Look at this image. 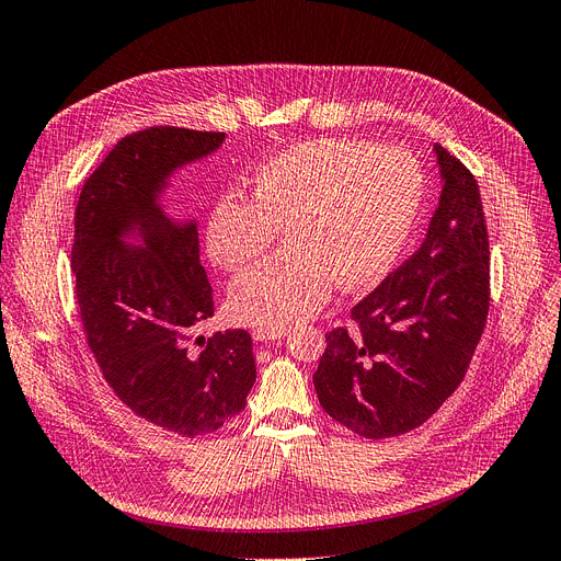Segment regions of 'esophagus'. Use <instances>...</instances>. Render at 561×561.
Returning a JSON list of instances; mask_svg holds the SVG:
<instances>
[{
    "label": "esophagus",
    "mask_w": 561,
    "mask_h": 561,
    "mask_svg": "<svg viewBox=\"0 0 561 561\" xmlns=\"http://www.w3.org/2000/svg\"><path fill=\"white\" fill-rule=\"evenodd\" d=\"M288 335V328H256L252 337L254 342H275Z\"/></svg>",
    "instance_id": "esophagus-1"
}]
</instances>
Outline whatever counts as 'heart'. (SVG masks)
Instances as JSON below:
<instances>
[{"label": "heart", "instance_id": "obj_1", "mask_svg": "<svg viewBox=\"0 0 561 561\" xmlns=\"http://www.w3.org/2000/svg\"><path fill=\"white\" fill-rule=\"evenodd\" d=\"M423 186L411 152L354 138L305 140L267 159L244 198L217 201L205 224L207 256L231 273L277 231L286 247L231 284L228 317L288 328L319 312L335 282L346 291L379 282L416 224Z\"/></svg>", "mask_w": 561, "mask_h": 561}]
</instances>
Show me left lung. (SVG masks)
I'll return each instance as SVG.
<instances>
[{
  "instance_id": "left-lung-1",
  "label": "left lung",
  "mask_w": 561,
  "mask_h": 561,
  "mask_svg": "<svg viewBox=\"0 0 561 561\" xmlns=\"http://www.w3.org/2000/svg\"><path fill=\"white\" fill-rule=\"evenodd\" d=\"M442 194L423 244L335 328L314 388L328 416L367 439L423 425L465 379L490 307V249L479 184L442 145Z\"/></svg>"
}]
</instances>
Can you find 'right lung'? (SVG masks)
<instances>
[{"instance_id":"right-lung-1","label":"right lung","mask_w":561,"mask_h":561,"mask_svg":"<svg viewBox=\"0 0 561 561\" xmlns=\"http://www.w3.org/2000/svg\"><path fill=\"white\" fill-rule=\"evenodd\" d=\"M226 134L152 127L122 138L82 186L71 265L88 344L103 379L136 416L180 437L219 430L256 381L252 337L194 335L215 314L196 219L165 210L184 165Z\"/></svg>"}]
</instances>
